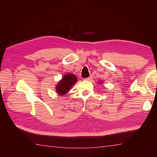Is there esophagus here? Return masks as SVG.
Listing matches in <instances>:
<instances>
[{
    "label": "esophagus",
    "mask_w": 157,
    "mask_h": 157,
    "mask_svg": "<svg viewBox=\"0 0 157 157\" xmlns=\"http://www.w3.org/2000/svg\"><path fill=\"white\" fill-rule=\"evenodd\" d=\"M84 79L86 80H92V77H87V78H85Z\"/></svg>",
    "instance_id": "esophagus-1"
}]
</instances>
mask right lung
Returning a JSON list of instances; mask_svg holds the SVG:
<instances>
[{
    "label": "right lung",
    "instance_id": "obj_1",
    "mask_svg": "<svg viewBox=\"0 0 157 157\" xmlns=\"http://www.w3.org/2000/svg\"><path fill=\"white\" fill-rule=\"evenodd\" d=\"M77 78L73 74H67L63 76L62 80L56 86L57 93L59 95H64L69 92L71 86L77 82Z\"/></svg>",
    "mask_w": 157,
    "mask_h": 157
}]
</instances>
